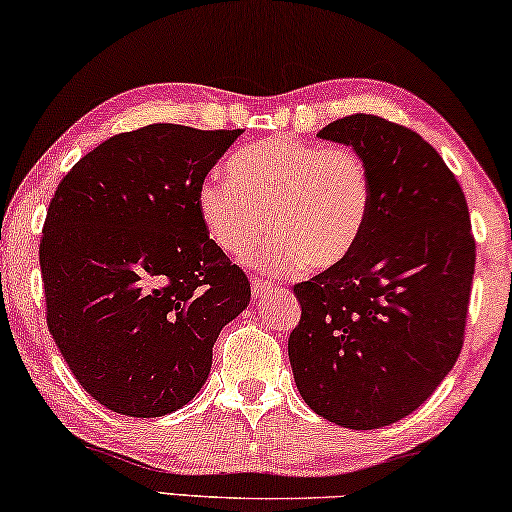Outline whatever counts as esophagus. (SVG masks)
<instances>
[{"mask_svg":"<svg viewBox=\"0 0 512 512\" xmlns=\"http://www.w3.org/2000/svg\"><path fill=\"white\" fill-rule=\"evenodd\" d=\"M274 288L272 281H265V279H251V293H254L256 300H263V297L270 293Z\"/></svg>","mask_w":512,"mask_h":512,"instance_id":"esophagus-1","label":"esophagus"}]
</instances>
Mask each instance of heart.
<instances>
[{
	"label": "heart",
	"instance_id": "b5f03b06",
	"mask_svg": "<svg viewBox=\"0 0 512 512\" xmlns=\"http://www.w3.org/2000/svg\"><path fill=\"white\" fill-rule=\"evenodd\" d=\"M373 208L368 162L350 146L263 139L231 155L196 190L201 224L222 254L245 258L267 226L272 238L254 258L263 272L341 265L366 231Z\"/></svg>",
	"mask_w": 512,
	"mask_h": 512
}]
</instances>
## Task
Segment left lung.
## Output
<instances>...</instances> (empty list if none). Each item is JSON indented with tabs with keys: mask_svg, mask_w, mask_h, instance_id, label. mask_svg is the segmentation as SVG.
Instances as JSON below:
<instances>
[{
	"mask_svg": "<svg viewBox=\"0 0 512 512\" xmlns=\"http://www.w3.org/2000/svg\"><path fill=\"white\" fill-rule=\"evenodd\" d=\"M318 137L368 162L373 208L355 251L295 286L290 366L322 419L384 428L426 403L460 355L476 263L469 208L439 153L403 125L352 114Z\"/></svg>",
	"mask_w": 512,
	"mask_h": 512,
	"instance_id": "left-lung-1",
	"label": "left lung"
}]
</instances>
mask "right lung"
<instances>
[{
  "label": "right lung",
  "mask_w": 512,
  "mask_h": 512,
  "mask_svg": "<svg viewBox=\"0 0 512 512\" xmlns=\"http://www.w3.org/2000/svg\"><path fill=\"white\" fill-rule=\"evenodd\" d=\"M242 130L155 123L102 141L47 210V329L107 410L153 419L201 391L212 345L247 309L245 272L203 229L196 190Z\"/></svg>",
  "instance_id": "obj_1"
}]
</instances>
